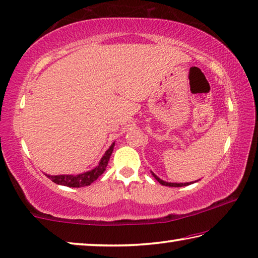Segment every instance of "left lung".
I'll use <instances>...</instances> for the list:
<instances>
[{"label":"left lung","mask_w":258,"mask_h":258,"mask_svg":"<svg viewBox=\"0 0 258 258\" xmlns=\"http://www.w3.org/2000/svg\"><path fill=\"white\" fill-rule=\"evenodd\" d=\"M152 175L154 176V179H156L158 182H159L160 184H162V185H167V187H183V185H189L190 183H191V182H190V183H170V182L162 181L161 179H159V177H158V176L156 175V174L152 173Z\"/></svg>","instance_id":"8db88e82"}]
</instances>
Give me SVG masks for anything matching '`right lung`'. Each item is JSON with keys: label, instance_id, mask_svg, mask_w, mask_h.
I'll use <instances>...</instances> for the list:
<instances>
[{"label": "right lung", "instance_id": "right-lung-1", "mask_svg": "<svg viewBox=\"0 0 258 258\" xmlns=\"http://www.w3.org/2000/svg\"><path fill=\"white\" fill-rule=\"evenodd\" d=\"M114 145L115 144L113 143L112 146H110V148L105 152L104 157L101 158L100 162H99V165L92 170H89V172H85L83 174H78V175H47V174L46 175L47 177H49L54 183L67 185V187L79 188V187H85V185H90L93 181H96L98 177L105 172L107 165H108L109 158L112 156Z\"/></svg>", "mask_w": 258, "mask_h": 258}]
</instances>
